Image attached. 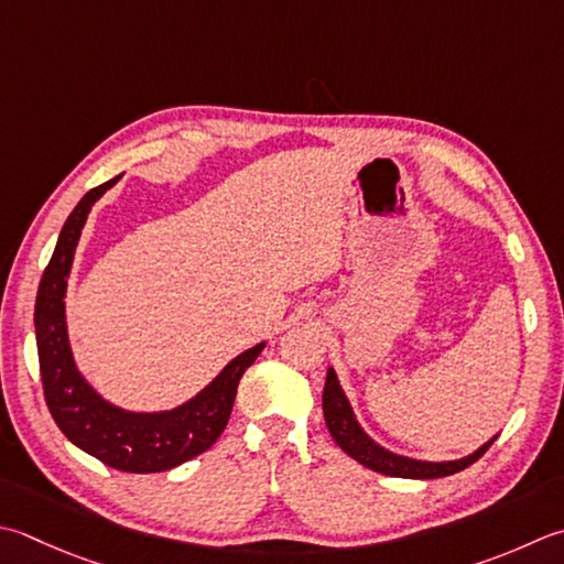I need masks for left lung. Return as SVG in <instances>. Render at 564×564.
I'll return each instance as SVG.
<instances>
[{"label": "left lung", "instance_id": "left-lung-1", "mask_svg": "<svg viewBox=\"0 0 564 564\" xmlns=\"http://www.w3.org/2000/svg\"><path fill=\"white\" fill-rule=\"evenodd\" d=\"M323 413H325L329 435L335 437V443L345 449L351 459H357L359 465L379 474H386V477H401V479L449 477V474L462 471L469 465H474V462H477L496 440V437L489 440L487 445H481L477 452H471L469 457H462L455 462H421V459L393 455V452L373 443V440L359 427L355 411H351L347 395L337 381L335 369H327V381L323 391Z\"/></svg>", "mask_w": 564, "mask_h": 564}]
</instances>
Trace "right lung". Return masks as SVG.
Returning a JSON list of instances; mask_svg holds the SVG:
<instances>
[{
	"label": "right lung",
	"mask_w": 564,
	"mask_h": 564,
	"mask_svg": "<svg viewBox=\"0 0 564 564\" xmlns=\"http://www.w3.org/2000/svg\"><path fill=\"white\" fill-rule=\"evenodd\" d=\"M112 181L93 187L65 219L58 245L41 275L36 313V347L43 395L61 433L87 455L107 467L131 474L165 471L203 455L217 443L235 405L237 386L257 357L263 341L231 359L223 373L187 403L163 413H131L107 403L75 369L65 329V289L73 267L75 247L87 213L102 197Z\"/></svg>",
	"instance_id": "obj_1"
}]
</instances>
